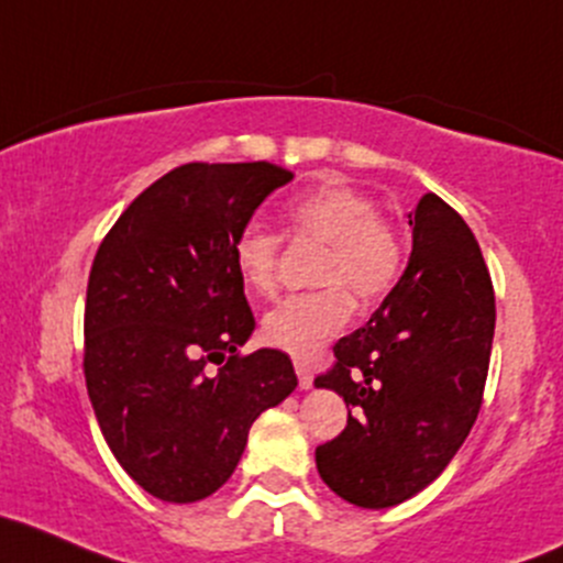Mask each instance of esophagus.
I'll return each mask as SVG.
<instances>
[{"label":"esophagus","instance_id":"34e87169","mask_svg":"<svg viewBox=\"0 0 563 563\" xmlns=\"http://www.w3.org/2000/svg\"><path fill=\"white\" fill-rule=\"evenodd\" d=\"M296 376H299V387L301 390H310L312 387V372H310V363L307 361H294Z\"/></svg>","mask_w":563,"mask_h":563}]
</instances>
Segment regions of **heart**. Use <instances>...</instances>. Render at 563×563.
Listing matches in <instances>:
<instances>
[{"instance_id":"heart-1","label":"heart","mask_w":563,"mask_h":563,"mask_svg":"<svg viewBox=\"0 0 563 563\" xmlns=\"http://www.w3.org/2000/svg\"><path fill=\"white\" fill-rule=\"evenodd\" d=\"M288 234L296 243H323L314 283L323 288L294 294L264 314L262 333L272 347L310 357L347 325L352 299L376 301L404 275L406 249L390 219L376 213L372 197L361 189L318 187L286 208ZM234 267L245 286L272 296L280 286L283 234L262 224H245L232 245Z\"/></svg>"}]
</instances>
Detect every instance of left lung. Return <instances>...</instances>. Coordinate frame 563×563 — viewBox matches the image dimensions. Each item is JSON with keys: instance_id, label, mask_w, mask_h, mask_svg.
I'll use <instances>...</instances> for the list:
<instances>
[{"instance_id": "obj_1", "label": "left lung", "mask_w": 563, "mask_h": 563, "mask_svg": "<svg viewBox=\"0 0 563 563\" xmlns=\"http://www.w3.org/2000/svg\"><path fill=\"white\" fill-rule=\"evenodd\" d=\"M409 224L404 277L314 376L350 406L347 428L314 449L318 473L357 508H393L443 473L475 424L489 374L497 312L478 240L432 191Z\"/></svg>"}]
</instances>
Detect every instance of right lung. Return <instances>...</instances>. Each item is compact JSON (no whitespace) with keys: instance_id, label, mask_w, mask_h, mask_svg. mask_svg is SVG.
<instances>
[{"instance_id":"obj_1","label":"right lung","mask_w":563,"mask_h":563,"mask_svg":"<svg viewBox=\"0 0 563 563\" xmlns=\"http://www.w3.org/2000/svg\"><path fill=\"white\" fill-rule=\"evenodd\" d=\"M291 178L275 163L178 165L135 197L92 258V411L122 471L165 503L227 484L253 419L296 387L286 352H240L256 323L232 253L264 197Z\"/></svg>"}]
</instances>
